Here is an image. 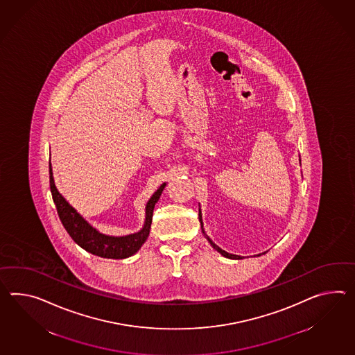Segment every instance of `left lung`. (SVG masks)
Segmentation results:
<instances>
[{
    "mask_svg": "<svg viewBox=\"0 0 355 355\" xmlns=\"http://www.w3.org/2000/svg\"><path fill=\"white\" fill-rule=\"evenodd\" d=\"M199 219H200V223H201V232H202V234L205 236V239L208 240L209 243L213 246V249H216L219 254H222L225 258H228V259H242L240 255H234V254H230V252H227V251L222 250L218 245H216L214 242L211 241L210 239H209L208 234H205V231H204V223H202V218H201V209H199ZM263 254H266V252H263Z\"/></svg>",
    "mask_w": 355,
    "mask_h": 355,
    "instance_id": "obj_1",
    "label": "left lung"
}]
</instances>
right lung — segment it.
<instances>
[{"mask_svg":"<svg viewBox=\"0 0 355 355\" xmlns=\"http://www.w3.org/2000/svg\"><path fill=\"white\" fill-rule=\"evenodd\" d=\"M166 183H163L154 195L147 201L145 207V222L139 232L125 234V236H110L100 232L94 225H89L83 216L79 214L76 209L70 205L65 198L56 189L52 174L51 162H50V189L52 199L58 209V214L60 216L61 223L68 231L70 237L78 243L82 249L107 259H125L135 255L141 249V246L150 234L153 211L155 204L164 190Z\"/></svg>","mask_w":355,"mask_h":355,"instance_id":"add662e5","label":"right lung"}]
</instances>
